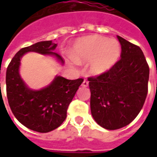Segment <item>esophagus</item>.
Listing matches in <instances>:
<instances>
[{
    "mask_svg": "<svg viewBox=\"0 0 157 157\" xmlns=\"http://www.w3.org/2000/svg\"><path fill=\"white\" fill-rule=\"evenodd\" d=\"M82 86H83V87L88 86V82H87V81H84V82H82Z\"/></svg>",
    "mask_w": 157,
    "mask_h": 157,
    "instance_id": "1",
    "label": "esophagus"
}]
</instances>
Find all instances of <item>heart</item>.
Masks as SVG:
<instances>
[{"instance_id": "1", "label": "heart", "mask_w": 157, "mask_h": 157, "mask_svg": "<svg viewBox=\"0 0 157 157\" xmlns=\"http://www.w3.org/2000/svg\"><path fill=\"white\" fill-rule=\"evenodd\" d=\"M71 55L76 63L89 62L90 74L101 75L112 70L118 63L121 55V46L114 39L89 35L75 42Z\"/></svg>"}]
</instances>
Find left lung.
<instances>
[{"instance_id": "1", "label": "left lung", "mask_w": 157, "mask_h": 157, "mask_svg": "<svg viewBox=\"0 0 157 157\" xmlns=\"http://www.w3.org/2000/svg\"><path fill=\"white\" fill-rule=\"evenodd\" d=\"M121 59L103 75L89 77L91 113L101 127L114 130L130 124L148 92L149 66L140 48L117 36Z\"/></svg>"}]
</instances>
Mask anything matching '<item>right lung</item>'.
I'll return each instance as SVG.
<instances>
[{
	"mask_svg": "<svg viewBox=\"0 0 157 157\" xmlns=\"http://www.w3.org/2000/svg\"><path fill=\"white\" fill-rule=\"evenodd\" d=\"M57 44L50 41L38 42L22 48L6 69V95L12 112L22 124L39 133L52 131L60 126L66 118L69 104L83 82V79L68 80L56 75L47 86L39 90L29 88L20 75L21 59L29 52L54 56L64 65L60 55L54 52Z\"/></svg>",
	"mask_w": 157,
	"mask_h": 157,
	"instance_id": "1",
	"label": "right lung"
}]
</instances>
